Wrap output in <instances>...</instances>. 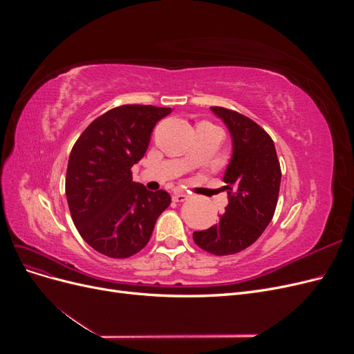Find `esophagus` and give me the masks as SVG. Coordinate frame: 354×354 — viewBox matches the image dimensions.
<instances>
[{"label":"esophagus","mask_w":354,"mask_h":354,"mask_svg":"<svg viewBox=\"0 0 354 354\" xmlns=\"http://www.w3.org/2000/svg\"><path fill=\"white\" fill-rule=\"evenodd\" d=\"M187 199H189V194H186V192H176L173 195L174 202H185Z\"/></svg>","instance_id":"esophagus-1"}]
</instances>
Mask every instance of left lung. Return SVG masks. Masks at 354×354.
Segmentation results:
<instances>
[{
  "label": "left lung",
  "mask_w": 354,
  "mask_h": 354,
  "mask_svg": "<svg viewBox=\"0 0 354 354\" xmlns=\"http://www.w3.org/2000/svg\"><path fill=\"white\" fill-rule=\"evenodd\" d=\"M229 128L233 153L224 173L229 203L217 224L194 233L195 243L214 255L243 251L261 236L276 209L281 165L272 137L250 118L212 106Z\"/></svg>",
  "instance_id": "left-lung-1"
}]
</instances>
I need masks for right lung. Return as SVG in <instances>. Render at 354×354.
Returning <instances> with one entry per match:
<instances>
[{
  "mask_svg": "<svg viewBox=\"0 0 354 354\" xmlns=\"http://www.w3.org/2000/svg\"><path fill=\"white\" fill-rule=\"evenodd\" d=\"M169 112L151 104L118 106L94 120L72 147L66 198L73 224L93 250L111 259L143 250L171 203L165 190H147L131 173L153 127Z\"/></svg>",
  "mask_w": 354,
  "mask_h": 354,
  "instance_id": "add662e5",
  "label": "right lung"
}]
</instances>
